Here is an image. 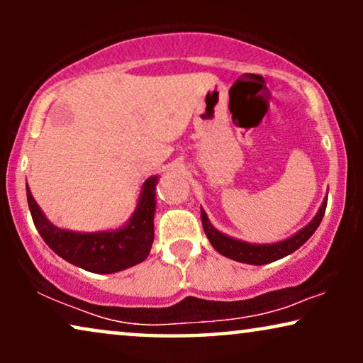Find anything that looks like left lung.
<instances>
[{"mask_svg":"<svg viewBox=\"0 0 363 363\" xmlns=\"http://www.w3.org/2000/svg\"><path fill=\"white\" fill-rule=\"evenodd\" d=\"M327 206V198L322 203L319 213H317L314 220H312L306 228H302L299 233H296L294 236L289 238V240H284L281 242H276V245H250V242H242L238 240H233V238L223 235L215 228L211 226V223L208 221L206 213L201 210V223L203 230H205V235L208 240L213 245V247L220 252V255L230 257V259L246 262V264H267V262L277 261L281 257H284L291 252L304 245V242L309 240V238L314 235V231L319 228L322 218H324Z\"/></svg>","mask_w":363,"mask_h":363,"instance_id":"obj_1","label":"left lung"}]
</instances>
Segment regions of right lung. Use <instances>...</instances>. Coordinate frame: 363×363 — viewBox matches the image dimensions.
I'll return each mask as SVG.
<instances>
[{
  "label": "right lung",
  "mask_w": 363,
  "mask_h": 363,
  "mask_svg": "<svg viewBox=\"0 0 363 363\" xmlns=\"http://www.w3.org/2000/svg\"><path fill=\"white\" fill-rule=\"evenodd\" d=\"M155 186L157 177L143 183L140 201L132 220L122 230L108 233H72L59 230L51 225L39 210L28 188V205L31 210L34 226L44 242L74 266L111 274L142 262L150 252L153 242V215H155Z\"/></svg>",
  "instance_id": "add662e5"
}]
</instances>
